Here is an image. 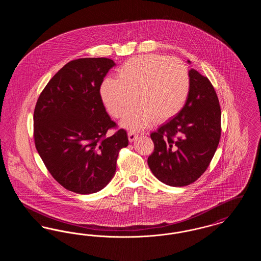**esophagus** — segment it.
<instances>
[{"mask_svg": "<svg viewBox=\"0 0 261 261\" xmlns=\"http://www.w3.org/2000/svg\"><path fill=\"white\" fill-rule=\"evenodd\" d=\"M138 137H139V135L136 134V133H133V132H129V133H128V139H129V142H130V143L134 142Z\"/></svg>", "mask_w": 261, "mask_h": 261, "instance_id": "esophagus-1", "label": "esophagus"}]
</instances>
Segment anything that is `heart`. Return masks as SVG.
Listing matches in <instances>:
<instances>
[{"label": "heart", "mask_w": 261, "mask_h": 261, "mask_svg": "<svg viewBox=\"0 0 261 261\" xmlns=\"http://www.w3.org/2000/svg\"><path fill=\"white\" fill-rule=\"evenodd\" d=\"M118 79L107 78L99 87L100 98L114 117L125 116L137 98L141 102L121 121L130 131H141L154 120L173 118L190 95V75L184 62L161 55L132 58L117 69Z\"/></svg>", "instance_id": "obj_1"}]
</instances>
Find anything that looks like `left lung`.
I'll return each instance as SVG.
<instances>
[{
	"label": "left lung",
	"instance_id": "1",
	"mask_svg": "<svg viewBox=\"0 0 261 261\" xmlns=\"http://www.w3.org/2000/svg\"><path fill=\"white\" fill-rule=\"evenodd\" d=\"M189 75L190 95L184 109L150 134L154 149L148 159L149 169L168 186H187L198 180L221 135V111L214 88L196 69L191 68Z\"/></svg>",
	"mask_w": 261,
	"mask_h": 261
}]
</instances>
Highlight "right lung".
Masks as SVG:
<instances>
[{
	"label": "right lung",
	"instance_id": "right-lung-1",
	"mask_svg": "<svg viewBox=\"0 0 261 261\" xmlns=\"http://www.w3.org/2000/svg\"><path fill=\"white\" fill-rule=\"evenodd\" d=\"M114 65L107 58L66 63L35 107L38 152L51 176L77 194H94L107 186L115 174L119 150L129 143L124 129L105 137L115 122L106 112L99 87Z\"/></svg>",
	"mask_w": 261,
	"mask_h": 261
}]
</instances>
